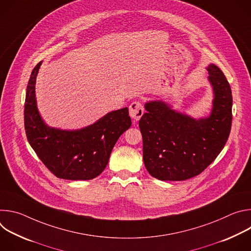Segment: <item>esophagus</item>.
Masks as SVG:
<instances>
[{"mask_svg": "<svg viewBox=\"0 0 251 251\" xmlns=\"http://www.w3.org/2000/svg\"><path fill=\"white\" fill-rule=\"evenodd\" d=\"M129 113L134 121H138L142 117L143 113H144L143 105L140 102L131 103V105L129 106Z\"/></svg>", "mask_w": 251, "mask_h": 251, "instance_id": "esophagus-1", "label": "esophagus"}]
</instances>
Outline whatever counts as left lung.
Masks as SVG:
<instances>
[{
  "label": "left lung",
  "instance_id": "obj_1",
  "mask_svg": "<svg viewBox=\"0 0 251 251\" xmlns=\"http://www.w3.org/2000/svg\"><path fill=\"white\" fill-rule=\"evenodd\" d=\"M212 90L211 110L194 117L163 100L145 102L139 121L143 160L149 174L161 181H184L201 174L224 149L231 128L232 95L223 71L206 67Z\"/></svg>",
  "mask_w": 251,
  "mask_h": 251
}]
</instances>
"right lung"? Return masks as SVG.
Masks as SVG:
<instances>
[{"mask_svg": "<svg viewBox=\"0 0 251 251\" xmlns=\"http://www.w3.org/2000/svg\"><path fill=\"white\" fill-rule=\"evenodd\" d=\"M40 61L32 69L25 101V130L27 141L46 167L57 177L87 181L99 176L108 164L119 137L131 126L127 107L108 112L93 124L66 130L49 126L43 119L35 96Z\"/></svg>", "mask_w": 251, "mask_h": 251, "instance_id": "right-lung-1", "label": "right lung"}]
</instances>
